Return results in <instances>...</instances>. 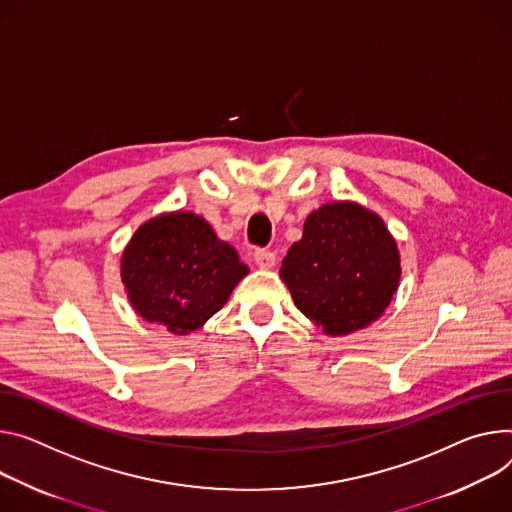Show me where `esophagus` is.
I'll return each mask as SVG.
<instances>
[{
	"label": "esophagus",
	"instance_id": "34e87169",
	"mask_svg": "<svg viewBox=\"0 0 512 512\" xmlns=\"http://www.w3.org/2000/svg\"><path fill=\"white\" fill-rule=\"evenodd\" d=\"M253 259H255V263H257V267L259 269H271V267H275V253L273 251H267V249H257L255 251V255H253Z\"/></svg>",
	"mask_w": 512,
	"mask_h": 512
}]
</instances>
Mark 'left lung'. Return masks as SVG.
Masks as SVG:
<instances>
[{
  "mask_svg": "<svg viewBox=\"0 0 512 512\" xmlns=\"http://www.w3.org/2000/svg\"><path fill=\"white\" fill-rule=\"evenodd\" d=\"M280 275L306 318L324 335L345 337L390 306L400 286V251L382 216L337 200L308 214Z\"/></svg>",
  "mask_w": 512,
  "mask_h": 512,
  "instance_id": "left-lung-1",
  "label": "left lung"
}]
</instances>
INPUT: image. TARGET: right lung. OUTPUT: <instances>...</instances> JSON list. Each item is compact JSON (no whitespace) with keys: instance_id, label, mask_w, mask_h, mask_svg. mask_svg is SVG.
<instances>
[{"instance_id":"obj_1","label":"right lung","mask_w":512,"mask_h":512,"mask_svg":"<svg viewBox=\"0 0 512 512\" xmlns=\"http://www.w3.org/2000/svg\"><path fill=\"white\" fill-rule=\"evenodd\" d=\"M247 273L237 251L190 210L165 212L138 226L120 259L136 314L179 337L204 327Z\"/></svg>"}]
</instances>
